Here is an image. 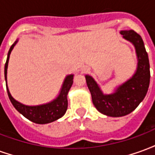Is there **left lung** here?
Here are the masks:
<instances>
[{"label":"left lung","instance_id":"8db88e82","mask_svg":"<svg viewBox=\"0 0 155 155\" xmlns=\"http://www.w3.org/2000/svg\"><path fill=\"white\" fill-rule=\"evenodd\" d=\"M120 34L132 42L136 50L138 67L130 80L120 85L111 94H104L96 82L90 75H85L94 107L102 114L112 117H121L130 114L143 101L150 86V61L143 41L134 31H122Z\"/></svg>","mask_w":155,"mask_h":155}]
</instances>
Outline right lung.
I'll return each mask as SVG.
<instances>
[{
  "label": "right lung",
  "instance_id": "1",
  "mask_svg": "<svg viewBox=\"0 0 155 155\" xmlns=\"http://www.w3.org/2000/svg\"><path fill=\"white\" fill-rule=\"evenodd\" d=\"M16 42H17V40L11 46L10 50H9L8 54H7V59H6V62L5 64V81H6L7 66H8L10 54L12 52V49L15 46V45L16 44ZM73 76H74L73 74H70V75L66 76L59 96L55 100L48 104L37 105V106H27L25 104H21L11 95L10 92H9L8 87L6 86L7 94H8L9 99L13 104V106L17 110V111L23 114L25 118H27L29 120H31L34 123L41 124L51 123V122H53L54 120L61 118L67 110V94L71 85L73 84Z\"/></svg>",
  "mask_w": 155,
  "mask_h": 155
}]
</instances>
